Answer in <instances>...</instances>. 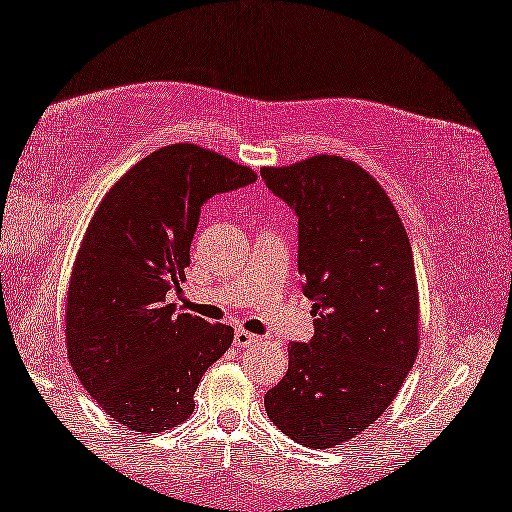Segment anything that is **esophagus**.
<instances>
[{
  "mask_svg": "<svg viewBox=\"0 0 512 512\" xmlns=\"http://www.w3.org/2000/svg\"><path fill=\"white\" fill-rule=\"evenodd\" d=\"M258 338L254 333H249V331H244V328H237L235 331V338H233V342H235V347H249V345H254Z\"/></svg>",
  "mask_w": 512,
  "mask_h": 512,
  "instance_id": "esophagus-1",
  "label": "esophagus"
}]
</instances>
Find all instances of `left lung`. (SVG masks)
I'll return each mask as SVG.
<instances>
[{
  "label": "left lung",
  "instance_id": "1",
  "mask_svg": "<svg viewBox=\"0 0 512 512\" xmlns=\"http://www.w3.org/2000/svg\"><path fill=\"white\" fill-rule=\"evenodd\" d=\"M261 177L298 214V272L317 317L314 338L289 345L265 410L296 443L328 450L382 417L415 366L412 247L387 191L354 160L319 153Z\"/></svg>",
  "mask_w": 512,
  "mask_h": 512
}]
</instances>
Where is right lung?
Wrapping results in <instances>:
<instances>
[{"instance_id":"1","label":"right lung","mask_w":512,"mask_h":512,"mask_svg":"<svg viewBox=\"0 0 512 512\" xmlns=\"http://www.w3.org/2000/svg\"><path fill=\"white\" fill-rule=\"evenodd\" d=\"M256 172L198 144H170L109 188L76 251L65 305L67 356L111 419L135 433L186 422L205 370L235 331L165 303L191 265L200 207Z\"/></svg>"}]
</instances>
